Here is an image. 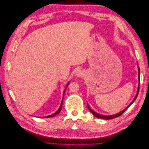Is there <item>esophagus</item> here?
<instances>
[{
  "label": "esophagus",
  "mask_w": 149,
  "mask_h": 149,
  "mask_svg": "<svg viewBox=\"0 0 149 149\" xmlns=\"http://www.w3.org/2000/svg\"><path fill=\"white\" fill-rule=\"evenodd\" d=\"M84 72L83 70H78V71L76 73V76L78 77L82 78V77H84Z\"/></svg>",
  "instance_id": "1"
}]
</instances>
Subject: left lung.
I'll return each mask as SVG.
<instances>
[{
	"instance_id": "1",
	"label": "left lung",
	"mask_w": 149,
	"mask_h": 149,
	"mask_svg": "<svg viewBox=\"0 0 149 149\" xmlns=\"http://www.w3.org/2000/svg\"><path fill=\"white\" fill-rule=\"evenodd\" d=\"M138 71H139L138 77H139V79H140V69H139V67H138ZM139 84H140V81H139ZM139 87H138V91H137V92H136V96H135V98L133 99V100L131 102V104H130V105H129V106H128L126 108H125V109H123V110H122L121 111L119 112V113H117V114H115V115H112V116H103V115H100V114L97 113H96V112H95L94 111L92 110V109L89 108V106H88V108L89 110L92 112V113L93 114V115H94L95 117H96V118H97L104 119H113V118H118V117H119V116H120L122 115V114L124 113V112H125V111L126 110V109L129 108V106H130L134 102H135V100L136 98V97H137L138 94H139Z\"/></svg>"
}]
</instances>
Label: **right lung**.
<instances>
[{
  "instance_id": "right-lung-1",
  "label": "right lung",
  "mask_w": 149,
  "mask_h": 149,
  "mask_svg": "<svg viewBox=\"0 0 149 149\" xmlns=\"http://www.w3.org/2000/svg\"><path fill=\"white\" fill-rule=\"evenodd\" d=\"M69 83H68L67 84V86H66V88H67V87L68 86V85H69ZM66 88H65V90H66ZM65 91H64V92H63V96H64V94H65ZM63 100H62V102H61V106H60V107H59V108H58V110L55 112V113H54L53 114H52V115H50V116H46V117H45V118H51V117H53V116H55V115H57V114H58V113H59V112L61 111V109H62V107H63Z\"/></svg>"
}]
</instances>
